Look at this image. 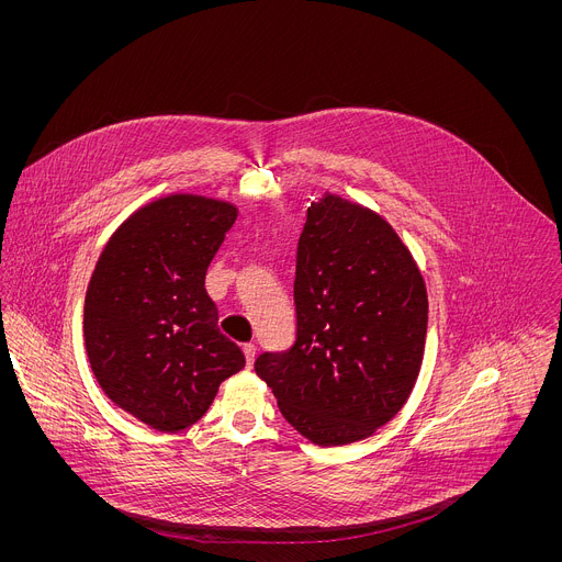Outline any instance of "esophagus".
<instances>
[{"instance_id":"esophagus-1","label":"esophagus","mask_w":562,"mask_h":562,"mask_svg":"<svg viewBox=\"0 0 562 562\" xmlns=\"http://www.w3.org/2000/svg\"><path fill=\"white\" fill-rule=\"evenodd\" d=\"M243 351H245L247 364H249V367H254V360H256V345H254V342H249V345H245V347H243Z\"/></svg>"}]
</instances>
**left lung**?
<instances>
[{"label": "left lung", "instance_id": "left-lung-1", "mask_svg": "<svg viewBox=\"0 0 562 562\" xmlns=\"http://www.w3.org/2000/svg\"><path fill=\"white\" fill-rule=\"evenodd\" d=\"M295 342L256 373L286 423L315 445H349L386 425L416 384L427 289L395 231L373 211L311 202L295 256Z\"/></svg>", "mask_w": 562, "mask_h": 562}]
</instances>
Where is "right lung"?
<instances>
[{"label": "right lung", "instance_id": "add662e5", "mask_svg": "<svg viewBox=\"0 0 562 562\" xmlns=\"http://www.w3.org/2000/svg\"><path fill=\"white\" fill-rule=\"evenodd\" d=\"M237 217L202 195H169L109 239L85 302L91 369L113 403L157 431H182L211 407L245 353L217 329L206 269Z\"/></svg>", "mask_w": 562, "mask_h": 562}]
</instances>
